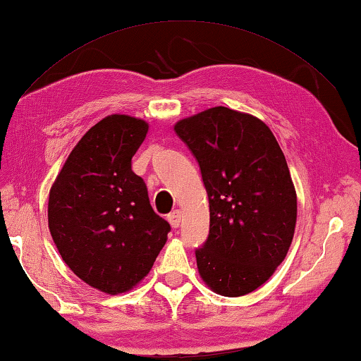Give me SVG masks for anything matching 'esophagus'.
<instances>
[{
	"label": "esophagus",
	"instance_id": "esophagus-1",
	"mask_svg": "<svg viewBox=\"0 0 361 361\" xmlns=\"http://www.w3.org/2000/svg\"><path fill=\"white\" fill-rule=\"evenodd\" d=\"M167 219H169V222H171V225H172L173 228H178L180 227V221H181L180 209H173L172 213H169Z\"/></svg>",
	"mask_w": 361,
	"mask_h": 361
}]
</instances>
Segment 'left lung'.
<instances>
[{
    "label": "left lung",
    "instance_id": "left-lung-1",
    "mask_svg": "<svg viewBox=\"0 0 361 361\" xmlns=\"http://www.w3.org/2000/svg\"><path fill=\"white\" fill-rule=\"evenodd\" d=\"M173 130L199 162L208 194L209 233L195 249L200 277L227 298L255 291L285 259L298 217L277 139L259 118L224 106Z\"/></svg>",
    "mask_w": 361,
    "mask_h": 361
}]
</instances>
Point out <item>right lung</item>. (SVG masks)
<instances>
[{
  "label": "right lung",
  "instance_id": "right-lung-1",
  "mask_svg": "<svg viewBox=\"0 0 361 361\" xmlns=\"http://www.w3.org/2000/svg\"><path fill=\"white\" fill-rule=\"evenodd\" d=\"M147 131L140 118L104 117L76 144L49 190L48 227L62 259L106 294L137 285L171 231L131 169Z\"/></svg>",
  "mask_w": 361,
  "mask_h": 361
}]
</instances>
